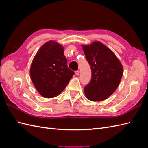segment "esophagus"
Returning a JSON list of instances; mask_svg holds the SVG:
<instances>
[{
    "label": "esophagus",
    "instance_id": "34e87169",
    "mask_svg": "<svg viewBox=\"0 0 148 148\" xmlns=\"http://www.w3.org/2000/svg\"><path fill=\"white\" fill-rule=\"evenodd\" d=\"M75 74H76V75H79V70L75 71Z\"/></svg>",
    "mask_w": 148,
    "mask_h": 148
}]
</instances>
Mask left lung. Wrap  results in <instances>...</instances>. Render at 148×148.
Instances as JSON below:
<instances>
[{
  "instance_id": "left-lung-1",
  "label": "left lung",
  "mask_w": 148,
  "mask_h": 148,
  "mask_svg": "<svg viewBox=\"0 0 148 148\" xmlns=\"http://www.w3.org/2000/svg\"><path fill=\"white\" fill-rule=\"evenodd\" d=\"M83 49L91 69V79L84 88L91 101H101L111 96L122 79L123 69L114 53L100 42H94Z\"/></svg>"
}]
</instances>
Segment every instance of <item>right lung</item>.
Returning a JSON list of instances; mask_svg holds the SVG:
<instances>
[{"label":"right lung","mask_w":148,"mask_h":148,"mask_svg":"<svg viewBox=\"0 0 148 148\" xmlns=\"http://www.w3.org/2000/svg\"><path fill=\"white\" fill-rule=\"evenodd\" d=\"M75 72L67 66L64 47L50 41L39 49L31 64L30 76L42 97L57 96L68 84Z\"/></svg>","instance_id":"1"}]
</instances>
